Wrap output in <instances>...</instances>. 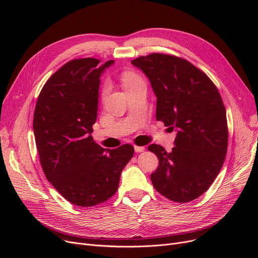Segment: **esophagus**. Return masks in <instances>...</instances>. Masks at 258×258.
Masks as SVG:
<instances>
[{
  "mask_svg": "<svg viewBox=\"0 0 258 258\" xmlns=\"http://www.w3.org/2000/svg\"><path fill=\"white\" fill-rule=\"evenodd\" d=\"M134 148H135V152H136V153H142V152L145 151V147H144V146H137V145H135Z\"/></svg>",
  "mask_w": 258,
  "mask_h": 258,
  "instance_id": "esophagus-1",
  "label": "esophagus"
}]
</instances>
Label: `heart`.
<instances>
[{
    "label": "heart",
    "instance_id": "1",
    "mask_svg": "<svg viewBox=\"0 0 258 258\" xmlns=\"http://www.w3.org/2000/svg\"><path fill=\"white\" fill-rule=\"evenodd\" d=\"M121 83H122V86H123V88L125 89V91H127L128 89L133 88L136 86L137 84L141 83L142 78L135 72H132V71H125L121 74ZM107 93V88L104 87L103 90H102V97H104L105 95Z\"/></svg>",
    "mask_w": 258,
    "mask_h": 258
}]
</instances>
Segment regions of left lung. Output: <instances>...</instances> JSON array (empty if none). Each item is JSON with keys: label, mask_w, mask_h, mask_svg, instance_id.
<instances>
[{"label": "left lung", "mask_w": 258, "mask_h": 258, "mask_svg": "<svg viewBox=\"0 0 258 258\" xmlns=\"http://www.w3.org/2000/svg\"><path fill=\"white\" fill-rule=\"evenodd\" d=\"M132 63L151 81L157 120L177 131L170 153L158 144L148 146L159 159L152 183L170 201L196 200L213 183L227 154L228 126L221 95L204 72L181 57L152 53Z\"/></svg>", "instance_id": "8db88e82"}]
</instances>
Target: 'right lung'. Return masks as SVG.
Listing matches in <instances>:
<instances>
[{"instance_id": "obj_1", "label": "right lung", "mask_w": 258, "mask_h": 258, "mask_svg": "<svg viewBox=\"0 0 258 258\" xmlns=\"http://www.w3.org/2000/svg\"><path fill=\"white\" fill-rule=\"evenodd\" d=\"M114 63L87 57L70 60L44 85L36 101L33 132L47 180L72 204L92 207L113 197L131 144L105 150L93 140L100 75Z\"/></svg>"}]
</instances>
